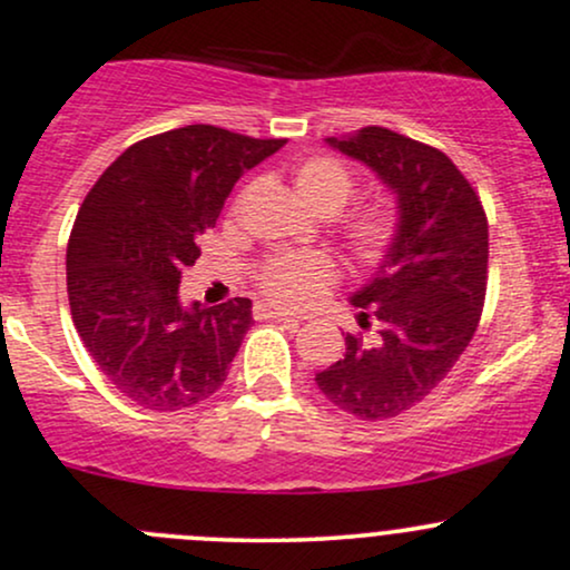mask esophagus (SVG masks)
Segmentation results:
<instances>
[{
	"label": "esophagus",
	"mask_w": 570,
	"mask_h": 570,
	"mask_svg": "<svg viewBox=\"0 0 570 570\" xmlns=\"http://www.w3.org/2000/svg\"><path fill=\"white\" fill-rule=\"evenodd\" d=\"M257 313L259 318H276V322H286V324H299V316H294V313H286V311H278V307H271V305H257Z\"/></svg>",
	"instance_id": "1"
}]
</instances>
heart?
<instances>
[{
	"instance_id": "heart-1",
	"label": "heart",
	"mask_w": 570,
	"mask_h": 570,
	"mask_svg": "<svg viewBox=\"0 0 570 570\" xmlns=\"http://www.w3.org/2000/svg\"><path fill=\"white\" fill-rule=\"evenodd\" d=\"M292 176L297 193L318 214L340 212L353 195V176L348 168L326 155L299 160ZM345 235H348L353 254L362 263L377 265L394 246L396 219L383 208H367V212L353 214L345 225ZM335 281L337 267L324 252L276 254L257 267V284L265 297L281 307H292V311L318 303Z\"/></svg>"
}]
</instances>
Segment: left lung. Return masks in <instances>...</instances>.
Segmentation results:
<instances>
[{
	"label": "left lung",
	"instance_id": "left-lung-1",
	"mask_svg": "<svg viewBox=\"0 0 570 570\" xmlns=\"http://www.w3.org/2000/svg\"><path fill=\"white\" fill-rule=\"evenodd\" d=\"M396 195V240L351 297L375 335L345 337V356L316 372L337 410L383 421L415 407L455 367L485 305L488 217L466 176L440 149L381 126L326 139Z\"/></svg>",
	"mask_w": 570,
	"mask_h": 570
}]
</instances>
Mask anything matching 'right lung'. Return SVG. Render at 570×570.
Wrapping results in <instances>:
<instances>
[{"label":"right lung","instance_id":"obj_1","mask_svg":"<svg viewBox=\"0 0 570 570\" xmlns=\"http://www.w3.org/2000/svg\"><path fill=\"white\" fill-rule=\"evenodd\" d=\"M286 139L185 126L136 141L82 200L67 246L71 322L98 370L144 410L217 394L252 318V299L181 305L185 267L235 181Z\"/></svg>","mask_w":570,"mask_h":570}]
</instances>
